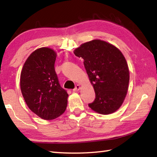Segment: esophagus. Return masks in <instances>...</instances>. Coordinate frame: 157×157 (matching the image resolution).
Returning <instances> with one entry per match:
<instances>
[{
	"label": "esophagus",
	"instance_id": "34e87169",
	"mask_svg": "<svg viewBox=\"0 0 157 157\" xmlns=\"http://www.w3.org/2000/svg\"><path fill=\"white\" fill-rule=\"evenodd\" d=\"M80 89H81V86H80V85L78 84V85H76L75 87V89H73V91H79V90Z\"/></svg>",
	"mask_w": 157,
	"mask_h": 157
}]
</instances>
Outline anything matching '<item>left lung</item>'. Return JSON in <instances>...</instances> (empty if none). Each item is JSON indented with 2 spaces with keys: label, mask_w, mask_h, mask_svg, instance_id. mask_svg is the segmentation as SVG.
<instances>
[{
  "label": "left lung",
  "mask_w": 157,
  "mask_h": 157,
  "mask_svg": "<svg viewBox=\"0 0 157 157\" xmlns=\"http://www.w3.org/2000/svg\"><path fill=\"white\" fill-rule=\"evenodd\" d=\"M74 54L84 60L95 93V100L89 107L104 115L115 112L125 98L129 81L128 66L123 53L112 44L95 39L82 44Z\"/></svg>",
  "instance_id": "1"
}]
</instances>
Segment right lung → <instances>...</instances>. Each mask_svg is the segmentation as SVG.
I'll list each match as a JSON object with an SVG mask.
<instances>
[{
  "mask_svg": "<svg viewBox=\"0 0 157 157\" xmlns=\"http://www.w3.org/2000/svg\"><path fill=\"white\" fill-rule=\"evenodd\" d=\"M56 57V52L49 48L34 50L21 73V90L26 104L44 120L60 116L67 107L68 95L60 86L55 70Z\"/></svg>",
  "mask_w": 157,
  "mask_h": 157,
  "instance_id": "add662e5",
  "label": "right lung"
}]
</instances>
